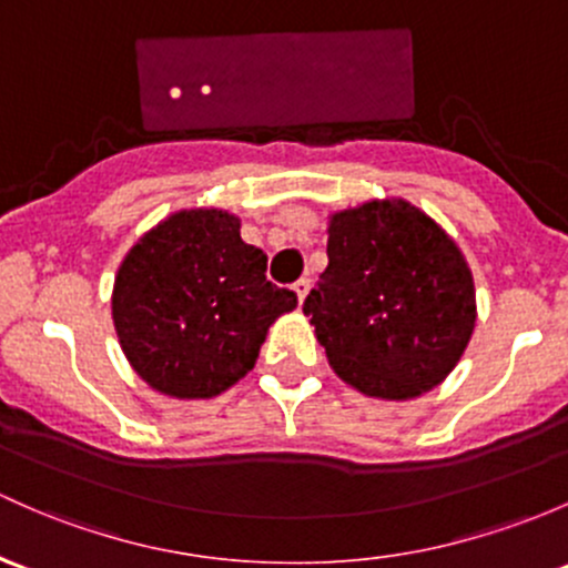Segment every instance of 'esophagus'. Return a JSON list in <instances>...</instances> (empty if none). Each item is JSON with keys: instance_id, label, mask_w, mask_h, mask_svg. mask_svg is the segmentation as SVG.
<instances>
[{"instance_id": "34e87169", "label": "esophagus", "mask_w": 568, "mask_h": 568, "mask_svg": "<svg viewBox=\"0 0 568 568\" xmlns=\"http://www.w3.org/2000/svg\"><path fill=\"white\" fill-rule=\"evenodd\" d=\"M295 292H297V301H301V306H303V301H306V295L311 292V278H308V276L297 278V282H295Z\"/></svg>"}]
</instances>
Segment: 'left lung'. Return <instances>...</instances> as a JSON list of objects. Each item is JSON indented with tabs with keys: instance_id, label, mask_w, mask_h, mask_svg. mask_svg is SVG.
I'll return each instance as SVG.
<instances>
[{
	"instance_id": "8db88e82",
	"label": "left lung",
	"mask_w": 568,
	"mask_h": 568,
	"mask_svg": "<svg viewBox=\"0 0 568 568\" xmlns=\"http://www.w3.org/2000/svg\"><path fill=\"white\" fill-rule=\"evenodd\" d=\"M327 233V267L303 311L335 374L389 400L436 387L477 320L460 248L404 200L335 213Z\"/></svg>"
}]
</instances>
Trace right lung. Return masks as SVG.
I'll use <instances>...</instances> for the list:
<instances>
[{"instance_id": "add662e5", "label": "right lung", "mask_w": 568, "mask_h": 568, "mask_svg": "<svg viewBox=\"0 0 568 568\" xmlns=\"http://www.w3.org/2000/svg\"><path fill=\"white\" fill-rule=\"evenodd\" d=\"M227 211H181L119 267L113 322L132 368L173 398H213L254 368L267 327L297 295Z\"/></svg>"}]
</instances>
